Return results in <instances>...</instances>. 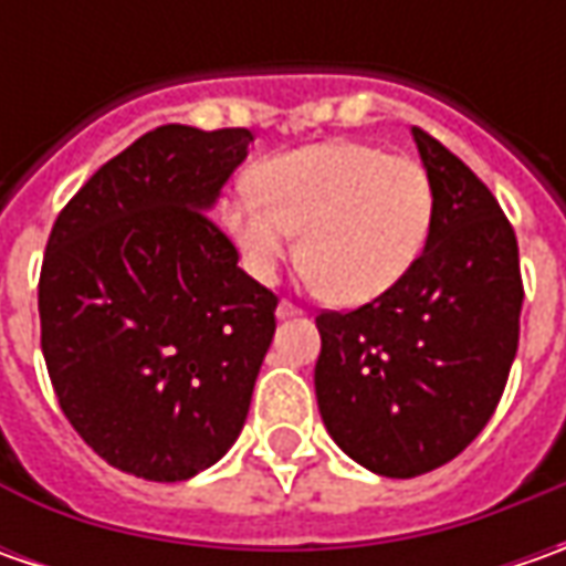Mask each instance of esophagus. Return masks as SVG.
<instances>
[{
    "label": "esophagus",
    "mask_w": 566,
    "mask_h": 566,
    "mask_svg": "<svg viewBox=\"0 0 566 566\" xmlns=\"http://www.w3.org/2000/svg\"><path fill=\"white\" fill-rule=\"evenodd\" d=\"M298 315H302V308L293 305L290 298H283V302L276 305V317H280V321H286V317H298Z\"/></svg>",
    "instance_id": "1"
}]
</instances>
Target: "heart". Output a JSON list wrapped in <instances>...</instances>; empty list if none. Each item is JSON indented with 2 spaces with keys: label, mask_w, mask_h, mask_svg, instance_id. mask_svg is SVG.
<instances>
[{
  "label": "heart",
  "mask_w": 566,
  "mask_h": 566,
  "mask_svg": "<svg viewBox=\"0 0 566 566\" xmlns=\"http://www.w3.org/2000/svg\"><path fill=\"white\" fill-rule=\"evenodd\" d=\"M434 220L428 169L365 142H321L258 166L254 188L223 207L232 242L258 280L293 254L334 302L359 305L397 286Z\"/></svg>",
  "instance_id": "1"
}]
</instances>
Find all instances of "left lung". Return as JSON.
<instances>
[{
  "label": "left lung",
  "mask_w": 566,
  "mask_h": 566,
  "mask_svg": "<svg viewBox=\"0 0 566 566\" xmlns=\"http://www.w3.org/2000/svg\"><path fill=\"white\" fill-rule=\"evenodd\" d=\"M434 220L397 286L349 312H321L315 394L331 438L356 463L412 479L463 453L507 387L523 276L516 232L489 186L412 128Z\"/></svg>",
  "instance_id": "1"
}]
</instances>
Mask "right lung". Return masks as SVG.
Listing matches in <instances>:
<instances>
[{
    "label": "right lung",
    "instance_id": "add662e5",
    "mask_svg": "<svg viewBox=\"0 0 566 566\" xmlns=\"http://www.w3.org/2000/svg\"><path fill=\"white\" fill-rule=\"evenodd\" d=\"M249 128L160 125L77 188L40 268V346L84 444L182 482L235 444L276 331V295L210 220Z\"/></svg>",
    "mask_w": 566,
    "mask_h": 566
}]
</instances>
